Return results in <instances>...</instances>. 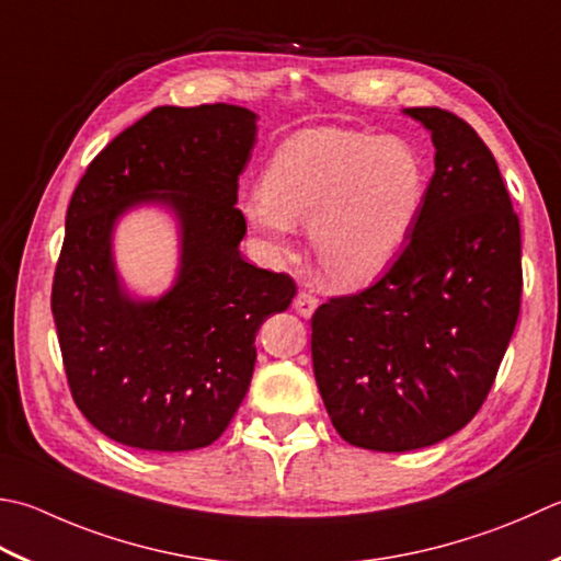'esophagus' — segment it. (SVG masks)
<instances>
[{
	"mask_svg": "<svg viewBox=\"0 0 561 561\" xmlns=\"http://www.w3.org/2000/svg\"><path fill=\"white\" fill-rule=\"evenodd\" d=\"M316 309H318V299H316V296L306 294V291H299V294H296V299H294V311L299 313L301 318H311Z\"/></svg>",
	"mask_w": 561,
	"mask_h": 561,
	"instance_id": "34e87169",
	"label": "esophagus"
}]
</instances>
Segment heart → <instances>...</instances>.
Returning <instances> with one entry per match:
<instances>
[{
	"mask_svg": "<svg viewBox=\"0 0 561 561\" xmlns=\"http://www.w3.org/2000/svg\"><path fill=\"white\" fill-rule=\"evenodd\" d=\"M427 194L431 172L409 140L304 128L272 152L260 192L240 199V214L272 257L289 255L294 226L309 224L318 274L350 291L403 255Z\"/></svg>",
	"mask_w": 561,
	"mask_h": 561,
	"instance_id": "1",
	"label": "heart"
}]
</instances>
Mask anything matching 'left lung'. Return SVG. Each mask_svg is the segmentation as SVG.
<instances>
[{"label": "left lung", "instance_id": "obj_1", "mask_svg": "<svg viewBox=\"0 0 561 561\" xmlns=\"http://www.w3.org/2000/svg\"><path fill=\"white\" fill-rule=\"evenodd\" d=\"M435 172L409 248L365 291L311 318L318 391L343 440L375 453L435 445L484 403L520 311V224L491 150L443 108H403Z\"/></svg>", "mask_w": 561, "mask_h": 561}]
</instances>
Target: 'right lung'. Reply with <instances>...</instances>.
Returning a JSON list of instances; mask_svg holds the SVG:
<instances>
[{"label":"right lung","instance_id":"1","mask_svg":"<svg viewBox=\"0 0 561 561\" xmlns=\"http://www.w3.org/2000/svg\"><path fill=\"white\" fill-rule=\"evenodd\" d=\"M257 114L233 104L160 106L87 168L68 206L53 318L77 409L112 440L184 453L221 437L255 369V335L296 294L287 274L240 257L238 174ZM138 207L170 213L179 272L158 297L130 293L113 238Z\"/></svg>","mask_w":561,"mask_h":561}]
</instances>
